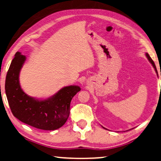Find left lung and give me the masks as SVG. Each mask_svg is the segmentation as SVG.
<instances>
[{
	"mask_svg": "<svg viewBox=\"0 0 161 161\" xmlns=\"http://www.w3.org/2000/svg\"><path fill=\"white\" fill-rule=\"evenodd\" d=\"M146 56H147V58H148V60H149V62L151 63V64H152V65H153V67L154 68V69H155V70H156V73H157V75H158V72H157V70H156V65H155V64H154V62L153 61V60L152 59V58H151L150 57V56H149V54H148V53H146ZM103 128H105V129H106L105 128H104V127H103ZM106 130H107V129H106Z\"/></svg>",
	"mask_w": 161,
	"mask_h": 161,
	"instance_id": "8db88e82",
	"label": "left lung"
}]
</instances>
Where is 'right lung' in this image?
Masks as SVG:
<instances>
[{"instance_id":"1","label":"right lung","mask_w":161,"mask_h":161,"mask_svg":"<svg viewBox=\"0 0 161 161\" xmlns=\"http://www.w3.org/2000/svg\"><path fill=\"white\" fill-rule=\"evenodd\" d=\"M26 61L20 52L15 53L5 80V93L12 113L19 120L34 128L54 130L65 124L70 115V102L81 90L78 86L62 88L49 98L30 97L21 89L19 72Z\"/></svg>"}]
</instances>
